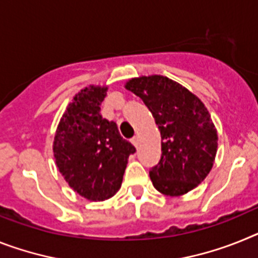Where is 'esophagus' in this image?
Wrapping results in <instances>:
<instances>
[{
    "instance_id": "obj_1",
    "label": "esophagus",
    "mask_w": 258,
    "mask_h": 258,
    "mask_svg": "<svg viewBox=\"0 0 258 258\" xmlns=\"http://www.w3.org/2000/svg\"><path fill=\"white\" fill-rule=\"evenodd\" d=\"M131 143L134 145H135L136 148H138V145H139V138H138V136H135V138H132L131 139Z\"/></svg>"
}]
</instances>
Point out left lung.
Wrapping results in <instances>:
<instances>
[{
  "mask_svg": "<svg viewBox=\"0 0 258 258\" xmlns=\"http://www.w3.org/2000/svg\"><path fill=\"white\" fill-rule=\"evenodd\" d=\"M128 91L142 98L161 132V158L149 170L157 191L179 196L207 178L218 136L207 107L191 92L166 76L131 79Z\"/></svg>",
  "mask_w": 258,
  "mask_h": 258,
  "instance_id": "1",
  "label": "left lung"
}]
</instances>
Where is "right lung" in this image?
Masks as SVG:
<instances>
[{"label": "right lung", "instance_id": "right-lung-1", "mask_svg": "<svg viewBox=\"0 0 258 258\" xmlns=\"http://www.w3.org/2000/svg\"><path fill=\"white\" fill-rule=\"evenodd\" d=\"M105 87L83 89L67 106L54 138L57 166L74 191L102 201L122 184L127 158L135 147L120 136L116 123L102 118Z\"/></svg>", "mask_w": 258, "mask_h": 258}]
</instances>
